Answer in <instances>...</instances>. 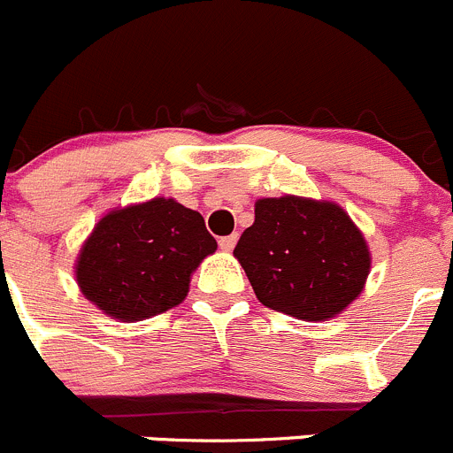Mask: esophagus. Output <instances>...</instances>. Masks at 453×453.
I'll return each instance as SVG.
<instances>
[{"mask_svg":"<svg viewBox=\"0 0 453 453\" xmlns=\"http://www.w3.org/2000/svg\"><path fill=\"white\" fill-rule=\"evenodd\" d=\"M218 244H220L222 250H233V246L237 244V233H231V235H225L218 240Z\"/></svg>","mask_w":453,"mask_h":453,"instance_id":"1","label":"esophagus"}]
</instances>
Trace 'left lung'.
<instances>
[{
	"label": "left lung",
	"mask_w": 453,
	"mask_h": 453,
	"mask_svg": "<svg viewBox=\"0 0 453 453\" xmlns=\"http://www.w3.org/2000/svg\"><path fill=\"white\" fill-rule=\"evenodd\" d=\"M233 255L264 306L306 321L339 315L370 271L368 246L348 213L295 196L257 200Z\"/></svg>",
	"instance_id": "1"
}]
</instances>
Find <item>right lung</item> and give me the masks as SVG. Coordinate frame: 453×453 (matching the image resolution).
<instances>
[{
  "instance_id": "right-lung-1",
  "label": "right lung",
  "mask_w": 453,
  "mask_h": 453,
  "mask_svg": "<svg viewBox=\"0 0 453 453\" xmlns=\"http://www.w3.org/2000/svg\"><path fill=\"white\" fill-rule=\"evenodd\" d=\"M216 249L198 211L154 198L98 222L81 249L76 281L103 312L138 321L178 306L191 273Z\"/></svg>"
}]
</instances>
